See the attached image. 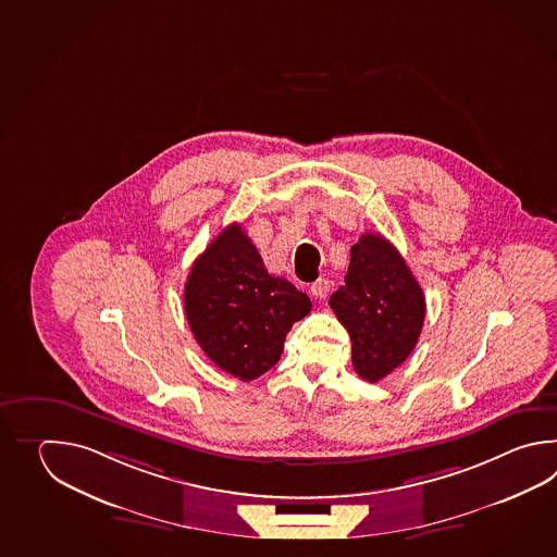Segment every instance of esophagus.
<instances>
[{"mask_svg":"<svg viewBox=\"0 0 557 557\" xmlns=\"http://www.w3.org/2000/svg\"><path fill=\"white\" fill-rule=\"evenodd\" d=\"M329 290H331V283L326 278H319L310 284V295L317 296V298H326Z\"/></svg>","mask_w":557,"mask_h":557,"instance_id":"34e87169","label":"esophagus"}]
</instances>
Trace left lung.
I'll return each instance as SVG.
<instances>
[{
  "label": "left lung",
  "instance_id": "8db88e82",
  "mask_svg": "<svg viewBox=\"0 0 557 557\" xmlns=\"http://www.w3.org/2000/svg\"><path fill=\"white\" fill-rule=\"evenodd\" d=\"M352 343L360 379L379 382L412 355L426 298L391 240L367 233L350 250L344 284L329 300Z\"/></svg>",
  "mask_w": 557,
  "mask_h": 557
}]
</instances>
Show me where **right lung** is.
<instances>
[{
  "label": "right lung",
  "mask_w": 557,
  "mask_h": 557,
  "mask_svg": "<svg viewBox=\"0 0 557 557\" xmlns=\"http://www.w3.org/2000/svg\"><path fill=\"white\" fill-rule=\"evenodd\" d=\"M312 302L267 271L238 223L226 226L190 269L185 314L202 352L235 379L255 380L278 362L284 338Z\"/></svg>",
  "instance_id": "1"
}]
</instances>
